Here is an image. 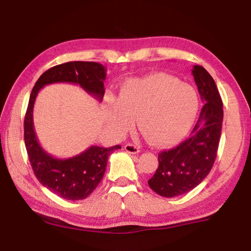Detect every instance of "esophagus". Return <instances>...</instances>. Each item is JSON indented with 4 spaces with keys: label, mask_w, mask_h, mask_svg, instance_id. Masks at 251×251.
Instances as JSON below:
<instances>
[{
    "label": "esophagus",
    "mask_w": 251,
    "mask_h": 251,
    "mask_svg": "<svg viewBox=\"0 0 251 251\" xmlns=\"http://www.w3.org/2000/svg\"><path fill=\"white\" fill-rule=\"evenodd\" d=\"M124 148L127 152H129V154H138L139 152V147L136 145V144H126Z\"/></svg>",
    "instance_id": "34e87169"
}]
</instances>
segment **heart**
I'll return each mask as SVG.
<instances>
[{
  "label": "heart",
  "instance_id": "obj_1",
  "mask_svg": "<svg viewBox=\"0 0 251 251\" xmlns=\"http://www.w3.org/2000/svg\"><path fill=\"white\" fill-rule=\"evenodd\" d=\"M198 108L199 97L192 85L157 73L127 82L120 100H109L107 123L115 133L122 134L138 116L143 134L155 145L166 146L185 137Z\"/></svg>",
  "mask_w": 251,
  "mask_h": 251
}]
</instances>
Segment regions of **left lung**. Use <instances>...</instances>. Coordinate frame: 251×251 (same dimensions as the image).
<instances>
[{
    "instance_id": "obj_1",
    "label": "left lung",
    "mask_w": 251,
    "mask_h": 251,
    "mask_svg": "<svg viewBox=\"0 0 251 251\" xmlns=\"http://www.w3.org/2000/svg\"><path fill=\"white\" fill-rule=\"evenodd\" d=\"M203 106L188 138L158 154V168L148 185L163 197L190 192L205 179L214 166L222 134L224 109L214 78L202 66L193 69Z\"/></svg>"
}]
</instances>
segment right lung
Listing matches in <instances>:
<instances>
[{"label": "right lung", "instance_id": "1", "mask_svg": "<svg viewBox=\"0 0 251 251\" xmlns=\"http://www.w3.org/2000/svg\"><path fill=\"white\" fill-rule=\"evenodd\" d=\"M105 67L95 62H67L44 72L34 85L24 118V142L29 163L39 181L67 201H79L94 192L103 178L108 156L121 146H91L79 155L58 159L48 154L37 142L33 126L34 101L42 87L53 83L78 84L88 94L103 100Z\"/></svg>", "mask_w": 251, "mask_h": 251}]
</instances>
